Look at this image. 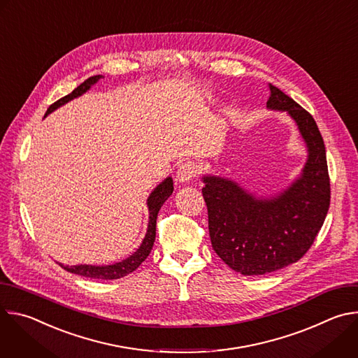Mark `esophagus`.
Listing matches in <instances>:
<instances>
[{"label":"esophagus","instance_id":"obj_1","mask_svg":"<svg viewBox=\"0 0 358 358\" xmlns=\"http://www.w3.org/2000/svg\"><path fill=\"white\" fill-rule=\"evenodd\" d=\"M199 171V167L196 163L194 162H185L182 163L178 170H177V174H176V180L177 182L180 184H185V182H189Z\"/></svg>","mask_w":358,"mask_h":358}]
</instances>
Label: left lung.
<instances>
[{"mask_svg": "<svg viewBox=\"0 0 358 358\" xmlns=\"http://www.w3.org/2000/svg\"><path fill=\"white\" fill-rule=\"evenodd\" d=\"M269 92L266 108L287 113L308 148L300 176L271 196H258L227 177H202L213 248L231 269L245 276L297 262L312 246L330 206L326 147L315 119L271 83Z\"/></svg>", "mask_w": 358, "mask_h": 358, "instance_id": "8db88e82", "label": "left lung"}]
</instances>
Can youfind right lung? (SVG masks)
<instances>
[{
	"label": "right lung",
	"mask_w": 358,
	"mask_h": 358,
	"mask_svg": "<svg viewBox=\"0 0 358 358\" xmlns=\"http://www.w3.org/2000/svg\"><path fill=\"white\" fill-rule=\"evenodd\" d=\"M103 76L101 75H96L92 76L89 79H86L83 83H80L72 93L66 94L65 97L59 99L58 101H55L54 105H50L49 109L45 113V117L52 113L54 110H57L58 108L66 105L68 101L82 96L83 93H86L99 79H101ZM174 187H173V178L167 177L164 178L155 189L151 191V194L147 198V207H148V225H147V232L144 235L143 242L140 243V246L137 248L136 252H133L129 258L116 262L113 265H73V266H68V265H62L59 264L65 271L75 273V275H80L85 278H90V279H103V280H113V279H120L129 273H131L133 271H136L141 262H144V259L148 257V253L151 252L152 245H155L156 241V221H157V214L160 211V208L163 207V203L169 199V196L173 194Z\"/></svg>",
	"instance_id": "add662e5"
}]
</instances>
